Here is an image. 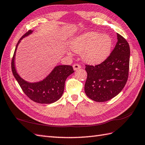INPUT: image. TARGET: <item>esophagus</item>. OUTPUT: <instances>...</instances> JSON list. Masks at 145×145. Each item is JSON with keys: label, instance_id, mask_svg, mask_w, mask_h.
Segmentation results:
<instances>
[{"label": "esophagus", "instance_id": "obj_1", "mask_svg": "<svg viewBox=\"0 0 145 145\" xmlns=\"http://www.w3.org/2000/svg\"><path fill=\"white\" fill-rule=\"evenodd\" d=\"M73 67L74 70H77L81 68V65L79 64H77V63H75V64H74L73 65Z\"/></svg>", "mask_w": 145, "mask_h": 145}]
</instances>
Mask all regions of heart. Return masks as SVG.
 Masks as SVG:
<instances>
[{"mask_svg":"<svg viewBox=\"0 0 145 145\" xmlns=\"http://www.w3.org/2000/svg\"><path fill=\"white\" fill-rule=\"evenodd\" d=\"M112 40L107 35L89 32L75 37L70 48L76 53H82L83 59L90 64H99L110 53Z\"/></svg>","mask_w":145,"mask_h":145,"instance_id":"1","label":"heart"}]
</instances>
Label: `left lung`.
Instances as JSON below:
<instances>
[{"label": "left lung", "mask_w": 145, "mask_h": 145, "mask_svg": "<svg viewBox=\"0 0 145 145\" xmlns=\"http://www.w3.org/2000/svg\"><path fill=\"white\" fill-rule=\"evenodd\" d=\"M117 42L110 56L95 66L86 65L85 92L96 102H105L116 96L125 86L129 76L130 46L117 33Z\"/></svg>", "instance_id": "1"}]
</instances>
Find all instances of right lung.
I'll use <instances>...</instances> for the list:
<instances>
[{
    "label": "right lung",
    "instance_id": "add662e5",
    "mask_svg": "<svg viewBox=\"0 0 145 145\" xmlns=\"http://www.w3.org/2000/svg\"><path fill=\"white\" fill-rule=\"evenodd\" d=\"M32 33L31 30L26 33L16 46L12 60V73L23 92L30 99L40 104H51L61 97L64 91L65 80L74 72V70L71 65H57L44 79L39 82L30 83L23 79L15 68L16 51L21 40Z\"/></svg>",
    "mask_w": 145,
    "mask_h": 145
}]
</instances>
